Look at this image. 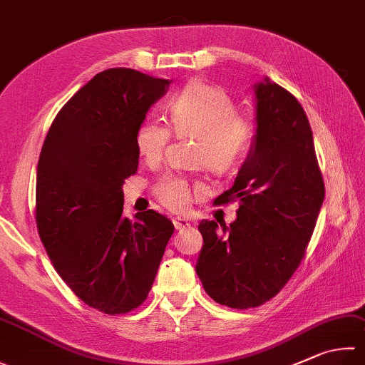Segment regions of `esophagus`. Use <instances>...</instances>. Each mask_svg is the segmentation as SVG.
I'll list each match as a JSON object with an SVG mask.
<instances>
[{
	"label": "esophagus",
	"instance_id": "esophagus-1",
	"mask_svg": "<svg viewBox=\"0 0 365 365\" xmlns=\"http://www.w3.org/2000/svg\"><path fill=\"white\" fill-rule=\"evenodd\" d=\"M173 224H175V229H176V230L187 229V227L190 225V224H189V221H187V219H185V217H180V216L173 217Z\"/></svg>",
	"mask_w": 365,
	"mask_h": 365
}]
</instances>
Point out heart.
<instances>
[{
	"label": "heart",
	"mask_w": 365,
	"mask_h": 365,
	"mask_svg": "<svg viewBox=\"0 0 365 365\" xmlns=\"http://www.w3.org/2000/svg\"><path fill=\"white\" fill-rule=\"evenodd\" d=\"M170 125L180 136H195L194 162L211 171L237 165L250 149L254 128L237 115V106L222 88L192 81L170 101ZM170 130L159 120H146L136 132V149L146 163L162 160L170 143ZM198 185L181 176H168L155 187V197L168 210L189 208Z\"/></svg>",
	"instance_id": "b5f03b06"
}]
</instances>
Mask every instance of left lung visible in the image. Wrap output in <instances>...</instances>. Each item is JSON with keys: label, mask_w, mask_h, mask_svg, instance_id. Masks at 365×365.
Here are the masks:
<instances>
[{"label": "left lung", "mask_w": 365, "mask_h": 365, "mask_svg": "<svg viewBox=\"0 0 365 365\" xmlns=\"http://www.w3.org/2000/svg\"><path fill=\"white\" fill-rule=\"evenodd\" d=\"M256 135L229 190L237 219L203 221L195 272L217 304L245 310L274 297L305 256L324 200L310 122L297 98L268 78L254 86ZM219 222V221H217Z\"/></svg>", "instance_id": "left-lung-1"}]
</instances>
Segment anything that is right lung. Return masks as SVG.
Returning <instances> with one entry per match:
<instances>
[{
	"label": "right lung",
	"mask_w": 365,
	"mask_h": 365,
	"mask_svg": "<svg viewBox=\"0 0 365 365\" xmlns=\"http://www.w3.org/2000/svg\"><path fill=\"white\" fill-rule=\"evenodd\" d=\"M168 79L111 68L79 88L47 132L36 175V225L53 268L95 310L138 308L173 222L154 210L122 216V185L138 168L136 132Z\"/></svg>",
	"instance_id": "1"
}]
</instances>
